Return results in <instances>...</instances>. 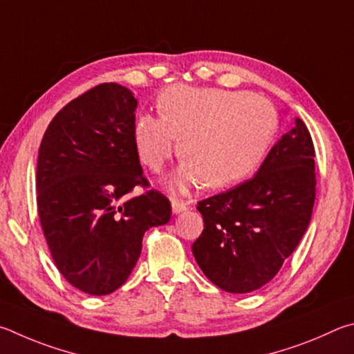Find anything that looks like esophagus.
<instances>
[{"label":"esophagus","mask_w":354,"mask_h":354,"mask_svg":"<svg viewBox=\"0 0 354 354\" xmlns=\"http://www.w3.org/2000/svg\"><path fill=\"white\" fill-rule=\"evenodd\" d=\"M171 207H172V214H178L185 212V209H188V205L182 201H177V199H172L171 202Z\"/></svg>","instance_id":"esophagus-1"}]
</instances>
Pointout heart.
<instances>
[{"mask_svg": "<svg viewBox=\"0 0 354 354\" xmlns=\"http://www.w3.org/2000/svg\"><path fill=\"white\" fill-rule=\"evenodd\" d=\"M158 110L161 116L136 118L133 142L141 163L153 172L180 152L185 161L167 180L176 193L205 182L209 188L243 182L257 169L277 130L274 105L249 91L174 85L160 95Z\"/></svg>", "mask_w": 354, "mask_h": 354, "instance_id": "heart-1", "label": "heart"}]
</instances>
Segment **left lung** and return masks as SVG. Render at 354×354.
<instances>
[{
	"label": "left lung",
	"instance_id": "obj_1",
	"mask_svg": "<svg viewBox=\"0 0 354 354\" xmlns=\"http://www.w3.org/2000/svg\"><path fill=\"white\" fill-rule=\"evenodd\" d=\"M314 201V145L297 118L255 177L197 203L203 218V232L193 244L197 264L227 292L263 288L299 245Z\"/></svg>",
	"mask_w": 354,
	"mask_h": 354
}]
</instances>
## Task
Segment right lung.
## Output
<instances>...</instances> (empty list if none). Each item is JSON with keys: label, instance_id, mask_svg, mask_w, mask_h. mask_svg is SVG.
Here are the masks:
<instances>
[{"label": "right lung", "instance_id": "add662e5", "mask_svg": "<svg viewBox=\"0 0 354 354\" xmlns=\"http://www.w3.org/2000/svg\"><path fill=\"white\" fill-rule=\"evenodd\" d=\"M138 99L120 84H101L66 104L49 124L37 161V207L55 266L90 295L121 288L141 255L142 236L171 219L147 187L133 142Z\"/></svg>", "mask_w": 354, "mask_h": 354}]
</instances>
